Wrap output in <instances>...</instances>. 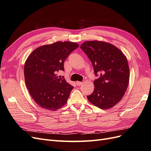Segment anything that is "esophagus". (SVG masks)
<instances>
[{
  "instance_id": "esophagus-1",
  "label": "esophagus",
  "mask_w": 151,
  "mask_h": 151,
  "mask_svg": "<svg viewBox=\"0 0 151 151\" xmlns=\"http://www.w3.org/2000/svg\"><path fill=\"white\" fill-rule=\"evenodd\" d=\"M83 83H82V82H79V81H77L76 82V84L77 85V86H81V85H82V84H83Z\"/></svg>"
}]
</instances>
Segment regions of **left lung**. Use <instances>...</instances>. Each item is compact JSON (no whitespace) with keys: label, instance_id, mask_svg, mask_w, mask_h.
I'll list each match as a JSON object with an SVG mask.
<instances>
[{"label":"left lung","instance_id":"1","mask_svg":"<svg viewBox=\"0 0 151 151\" xmlns=\"http://www.w3.org/2000/svg\"><path fill=\"white\" fill-rule=\"evenodd\" d=\"M89 58L95 75L94 90L89 101L101 109L113 107L124 96L129 83L130 71L126 56L113 45L101 41H87L81 45Z\"/></svg>","mask_w":151,"mask_h":151}]
</instances>
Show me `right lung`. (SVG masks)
I'll use <instances>...</instances> for the list:
<instances>
[{
  "mask_svg": "<svg viewBox=\"0 0 151 151\" xmlns=\"http://www.w3.org/2000/svg\"><path fill=\"white\" fill-rule=\"evenodd\" d=\"M78 47L74 42H57L36 48L26 59L24 68L26 88L42 108L55 111L67 103L74 87L57 74L64 70L65 59Z\"/></svg>",
  "mask_w": 151,
  "mask_h": 151,
  "instance_id": "add662e5",
  "label": "right lung"
}]
</instances>
